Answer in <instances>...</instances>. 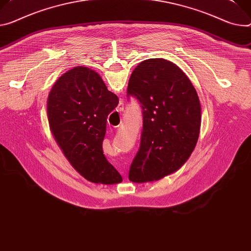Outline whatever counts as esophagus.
Returning a JSON list of instances; mask_svg holds the SVG:
<instances>
[{
  "instance_id": "obj_1",
  "label": "esophagus",
  "mask_w": 251,
  "mask_h": 251,
  "mask_svg": "<svg viewBox=\"0 0 251 251\" xmlns=\"http://www.w3.org/2000/svg\"><path fill=\"white\" fill-rule=\"evenodd\" d=\"M123 110V106L122 105H120V107H119V111H122ZM123 173V175L125 176L126 175V172H122Z\"/></svg>"
}]
</instances>
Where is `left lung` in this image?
<instances>
[{
    "label": "left lung",
    "mask_w": 251,
    "mask_h": 251,
    "mask_svg": "<svg viewBox=\"0 0 251 251\" xmlns=\"http://www.w3.org/2000/svg\"><path fill=\"white\" fill-rule=\"evenodd\" d=\"M127 93L140 102L143 113L140 148L128 178L135 183L160 180L181 168L196 146L201 125L197 92L178 66L155 58L135 68Z\"/></svg>",
    "instance_id": "1"
}]
</instances>
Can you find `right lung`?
I'll list each match as a JSON object with an SVG mask.
<instances>
[{
    "instance_id": "1",
    "label": "right lung",
    "mask_w": 251,
    "mask_h": 251,
    "mask_svg": "<svg viewBox=\"0 0 251 251\" xmlns=\"http://www.w3.org/2000/svg\"><path fill=\"white\" fill-rule=\"evenodd\" d=\"M118 103L100 75L82 66L64 73L48 96V121L56 142L71 165L93 183L122 182L102 147L107 117Z\"/></svg>"
}]
</instances>
